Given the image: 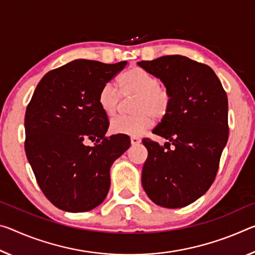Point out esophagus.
I'll return each mask as SVG.
<instances>
[{
  "label": "esophagus",
  "mask_w": 255,
  "mask_h": 255,
  "mask_svg": "<svg viewBox=\"0 0 255 255\" xmlns=\"http://www.w3.org/2000/svg\"><path fill=\"white\" fill-rule=\"evenodd\" d=\"M130 143H131V145H138L140 143V139L138 138V137L132 136V137H130Z\"/></svg>",
  "instance_id": "esophagus-1"
}]
</instances>
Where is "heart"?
<instances>
[{"mask_svg": "<svg viewBox=\"0 0 255 255\" xmlns=\"http://www.w3.org/2000/svg\"><path fill=\"white\" fill-rule=\"evenodd\" d=\"M121 94L137 95L134 104L135 116L119 117L111 121V131L115 134L138 136L154 123L167 116L170 109L171 96L167 88L159 84L155 76L142 68L128 69L119 78ZM101 110L108 117L116 116L120 106V95L112 84H106L98 96Z\"/></svg>", "mask_w": 255, "mask_h": 255, "instance_id": "heart-1", "label": "heart"}]
</instances>
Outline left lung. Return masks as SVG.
<instances>
[{
    "instance_id": "1",
    "label": "left lung",
    "mask_w": 255,
    "mask_h": 255,
    "mask_svg": "<svg viewBox=\"0 0 255 255\" xmlns=\"http://www.w3.org/2000/svg\"><path fill=\"white\" fill-rule=\"evenodd\" d=\"M137 64L159 78L171 96L167 116L152 131L168 142L161 146L143 139L148 152L143 188L160 207L183 208L200 199L216 178L228 140L227 94L211 68L183 55Z\"/></svg>"
}]
</instances>
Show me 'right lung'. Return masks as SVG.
<instances>
[{
    "label": "right lung",
    "instance_id": "obj_1",
    "mask_svg": "<svg viewBox=\"0 0 255 255\" xmlns=\"http://www.w3.org/2000/svg\"><path fill=\"white\" fill-rule=\"evenodd\" d=\"M127 64L78 59L40 79L25 115L27 159L47 200L67 212L100 205L110 188V168L130 146L127 136L108 138V116L98 96ZM95 141L93 147L83 143Z\"/></svg>",
    "mask_w": 255,
    "mask_h": 255
}]
</instances>
